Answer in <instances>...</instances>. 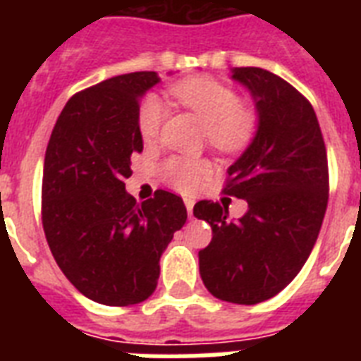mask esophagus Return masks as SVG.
<instances>
[{
	"mask_svg": "<svg viewBox=\"0 0 361 361\" xmlns=\"http://www.w3.org/2000/svg\"><path fill=\"white\" fill-rule=\"evenodd\" d=\"M183 202H185V208L189 212V215H192V206H195V200L192 198H183Z\"/></svg>",
	"mask_w": 361,
	"mask_h": 361,
	"instance_id": "1",
	"label": "esophagus"
}]
</instances>
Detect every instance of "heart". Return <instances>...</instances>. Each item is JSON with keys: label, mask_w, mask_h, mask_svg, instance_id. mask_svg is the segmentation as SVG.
<instances>
[{"label": "heart", "mask_w": 361, "mask_h": 361, "mask_svg": "<svg viewBox=\"0 0 361 361\" xmlns=\"http://www.w3.org/2000/svg\"><path fill=\"white\" fill-rule=\"evenodd\" d=\"M181 104L191 109L208 127V142L221 152H236L251 140L257 129V114L241 104L236 90L223 82L195 76L172 86ZM166 118V106L157 95H147L138 109V130L146 142H153ZM164 181L178 191H192L208 176L209 164L200 159L170 157L161 166Z\"/></svg>", "instance_id": "heart-1"}]
</instances>
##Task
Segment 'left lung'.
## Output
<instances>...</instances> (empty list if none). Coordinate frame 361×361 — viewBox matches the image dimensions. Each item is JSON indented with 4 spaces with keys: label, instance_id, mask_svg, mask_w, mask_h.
I'll return each instance as SVG.
<instances>
[{
    "label": "left lung",
    "instance_id": "obj_1",
    "mask_svg": "<svg viewBox=\"0 0 361 361\" xmlns=\"http://www.w3.org/2000/svg\"><path fill=\"white\" fill-rule=\"evenodd\" d=\"M232 78L251 92L257 135L228 169L223 192L247 200V214L200 200L192 214L212 226L198 252L200 277L223 302L255 305L279 294L309 258L328 206V157L313 106L281 76L236 67Z\"/></svg>",
    "mask_w": 361,
    "mask_h": 361
}]
</instances>
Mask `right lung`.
Listing matches in <instances>:
<instances>
[{"label": "right lung", "mask_w": 361, "mask_h": 361, "mask_svg": "<svg viewBox=\"0 0 361 361\" xmlns=\"http://www.w3.org/2000/svg\"><path fill=\"white\" fill-rule=\"evenodd\" d=\"M159 82L140 71L75 93L48 140L42 228L65 277L93 302L123 307L152 296L161 255L187 221L178 195L138 204L125 191L142 152L140 97Z\"/></svg>", "instance_id": "add662e5"}]
</instances>
